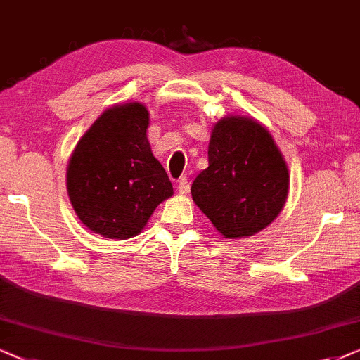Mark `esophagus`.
Masks as SVG:
<instances>
[{"instance_id":"1","label":"esophagus","mask_w":360,"mask_h":360,"mask_svg":"<svg viewBox=\"0 0 360 360\" xmlns=\"http://www.w3.org/2000/svg\"><path fill=\"white\" fill-rule=\"evenodd\" d=\"M178 191L181 194H187V192L191 191V182L187 179V176H181L179 181H178Z\"/></svg>"}]
</instances>
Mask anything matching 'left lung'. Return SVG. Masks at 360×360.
<instances>
[{
    "instance_id": "1",
    "label": "left lung",
    "mask_w": 360,
    "mask_h": 360,
    "mask_svg": "<svg viewBox=\"0 0 360 360\" xmlns=\"http://www.w3.org/2000/svg\"><path fill=\"white\" fill-rule=\"evenodd\" d=\"M192 199L225 238L251 236L279 215L288 169L269 131L246 117L215 124L209 168L192 182Z\"/></svg>"
}]
</instances>
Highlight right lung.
I'll list each match as a JSON object with an SVG mask.
<instances>
[{
	"label": "right lung",
	"mask_w": 360,
	"mask_h": 360,
	"mask_svg": "<svg viewBox=\"0 0 360 360\" xmlns=\"http://www.w3.org/2000/svg\"><path fill=\"white\" fill-rule=\"evenodd\" d=\"M148 110L139 103L105 110L81 136L68 163L67 186L78 219L110 240L140 230L173 184L151 153Z\"/></svg>",
	"instance_id": "right-lung-1"
}]
</instances>
